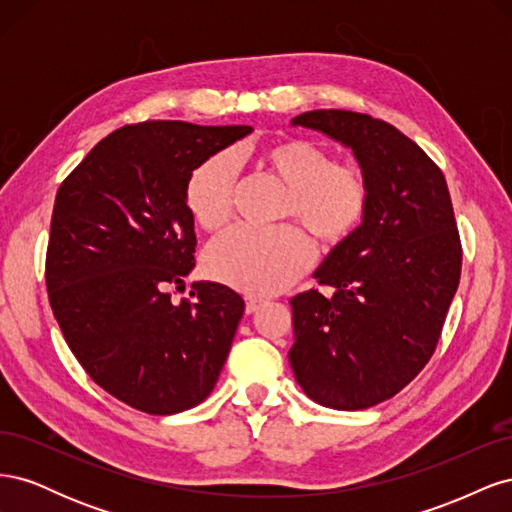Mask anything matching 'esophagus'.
Instances as JSON below:
<instances>
[{
  "instance_id": "esophagus-1",
  "label": "esophagus",
  "mask_w": 512,
  "mask_h": 512,
  "mask_svg": "<svg viewBox=\"0 0 512 512\" xmlns=\"http://www.w3.org/2000/svg\"><path fill=\"white\" fill-rule=\"evenodd\" d=\"M260 305H262V299H245V314H254V312H258L260 309Z\"/></svg>"
}]
</instances>
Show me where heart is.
<instances>
[{"mask_svg": "<svg viewBox=\"0 0 512 512\" xmlns=\"http://www.w3.org/2000/svg\"><path fill=\"white\" fill-rule=\"evenodd\" d=\"M260 162L288 185L284 218H297L322 245H337L363 224L371 181L359 164L305 138H284L260 149ZM237 166L228 151L200 162L185 183V207L196 226L220 230L232 218ZM312 241L297 226H241L215 241L205 256L211 277L254 297L297 282L312 265Z\"/></svg>", "mask_w": 512, "mask_h": 512, "instance_id": "obj_1", "label": "heart"}]
</instances>
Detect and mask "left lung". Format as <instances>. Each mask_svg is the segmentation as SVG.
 I'll return each mask as SVG.
<instances>
[{"label": "left lung", "instance_id": "8db88e82", "mask_svg": "<svg viewBox=\"0 0 512 512\" xmlns=\"http://www.w3.org/2000/svg\"><path fill=\"white\" fill-rule=\"evenodd\" d=\"M294 126L348 145L371 181L363 224L290 299L288 359L307 397L335 410L391 399L429 363L461 277V239L440 166L391 123L309 111Z\"/></svg>", "mask_w": 512, "mask_h": 512}]
</instances>
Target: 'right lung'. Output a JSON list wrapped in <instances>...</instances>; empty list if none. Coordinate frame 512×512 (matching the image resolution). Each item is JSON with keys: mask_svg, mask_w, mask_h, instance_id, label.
Masks as SVG:
<instances>
[{"mask_svg": "<svg viewBox=\"0 0 512 512\" xmlns=\"http://www.w3.org/2000/svg\"><path fill=\"white\" fill-rule=\"evenodd\" d=\"M250 126L128 123L61 181L46 247L49 303L76 361L106 393L145 414L200 404L218 382L245 303L218 282L192 284V170Z\"/></svg>", "mask_w": 512, "mask_h": 512, "instance_id": "right-lung-1", "label": "right lung"}]
</instances>
